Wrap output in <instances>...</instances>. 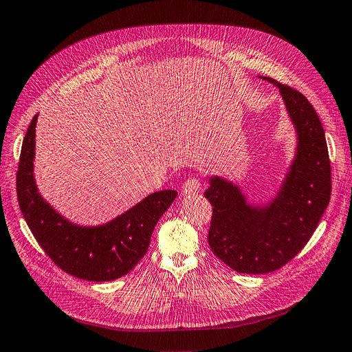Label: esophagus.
I'll use <instances>...</instances> for the list:
<instances>
[{
  "label": "esophagus",
  "instance_id": "obj_1",
  "mask_svg": "<svg viewBox=\"0 0 352 352\" xmlns=\"http://www.w3.org/2000/svg\"><path fill=\"white\" fill-rule=\"evenodd\" d=\"M199 189H201V182H199V179L190 177V179H188V180L185 182V185H184V189H182V192H184L185 196H190V195L198 193Z\"/></svg>",
  "mask_w": 352,
  "mask_h": 352
}]
</instances>
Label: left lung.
Segmentation results:
<instances>
[{"mask_svg": "<svg viewBox=\"0 0 352 352\" xmlns=\"http://www.w3.org/2000/svg\"><path fill=\"white\" fill-rule=\"evenodd\" d=\"M294 129V156L278 189L267 202H251L240 185L208 176L205 198L212 205L208 243L232 270L247 274L274 272L289 263L315 232L331 198V163L325 131L306 98L277 80Z\"/></svg>", "mask_w": 352, "mask_h": 352, "instance_id": "left-lung-1", "label": "left lung"}]
</instances>
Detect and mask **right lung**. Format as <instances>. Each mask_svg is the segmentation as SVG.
I'll use <instances>...</instances> for the list:
<instances>
[{
	"label": "right lung",
	"instance_id": "right-lung-1",
	"mask_svg": "<svg viewBox=\"0 0 352 352\" xmlns=\"http://www.w3.org/2000/svg\"><path fill=\"white\" fill-rule=\"evenodd\" d=\"M37 117L32 120L23 140L17 172L20 209L37 243L56 265L82 280L109 282L130 273L144 257L154 227L177 192L150 193L105 223L72 222L38 192L34 177Z\"/></svg>",
	"mask_w": 352,
	"mask_h": 352
}]
</instances>
